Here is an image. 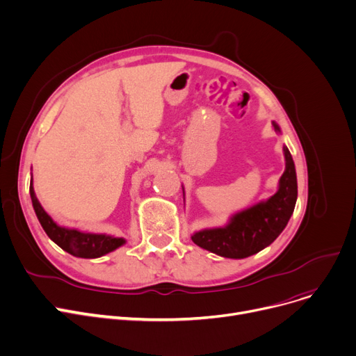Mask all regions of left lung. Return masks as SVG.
Segmentation results:
<instances>
[{"mask_svg":"<svg viewBox=\"0 0 356 356\" xmlns=\"http://www.w3.org/2000/svg\"><path fill=\"white\" fill-rule=\"evenodd\" d=\"M275 129L279 127L275 123ZM286 170L280 178L279 191L266 202L236 214L222 228L202 229L191 238L201 248L228 259H244L259 253L273 243L293 214L298 198L295 162L289 149L283 148Z\"/></svg>","mask_w":356,"mask_h":356,"instance_id":"8db88e82","label":"left lung"}]
</instances>
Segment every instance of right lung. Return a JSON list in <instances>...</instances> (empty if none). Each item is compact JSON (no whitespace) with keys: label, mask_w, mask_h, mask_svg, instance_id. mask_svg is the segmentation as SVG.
I'll return each mask as SVG.
<instances>
[{"label":"right lung","mask_w":356,"mask_h":356,"mask_svg":"<svg viewBox=\"0 0 356 356\" xmlns=\"http://www.w3.org/2000/svg\"><path fill=\"white\" fill-rule=\"evenodd\" d=\"M30 195L33 201L34 211L37 214V218L44 228L46 234L65 252L81 257V259H96L100 256L108 254L113 252L115 248L120 247L124 240L123 238H115L111 236L103 234H90V233H80L77 229H70L65 227H58L51 217L43 210V207L40 205L34 190H33V179L30 185Z\"/></svg>","instance_id":"1"}]
</instances>
